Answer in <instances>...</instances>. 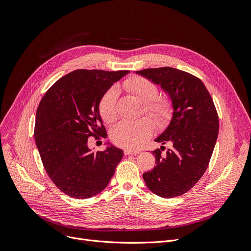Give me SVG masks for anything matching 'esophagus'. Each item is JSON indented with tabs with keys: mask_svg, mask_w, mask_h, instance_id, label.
Segmentation results:
<instances>
[{
	"mask_svg": "<svg viewBox=\"0 0 251 251\" xmlns=\"http://www.w3.org/2000/svg\"><path fill=\"white\" fill-rule=\"evenodd\" d=\"M140 152V151H133V150H125L124 151V153L126 154V155H129V154H137V153H139Z\"/></svg>",
	"mask_w": 251,
	"mask_h": 251,
	"instance_id": "esophagus-1",
	"label": "esophagus"
}]
</instances>
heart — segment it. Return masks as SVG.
Segmentation results:
<instances>
[{
  "label": "heart",
  "instance_id": "b5f03b06",
  "mask_svg": "<svg viewBox=\"0 0 251 251\" xmlns=\"http://www.w3.org/2000/svg\"><path fill=\"white\" fill-rule=\"evenodd\" d=\"M123 88L144 103L143 110L159 128L166 127L173 117L172 101L168 98L157 97V86L142 76H132L123 82ZM116 86L110 87L99 101V112L104 122H113L117 118ZM152 132V123L148 118L136 121H121L115 125L110 133L112 141L121 148L137 149L146 141Z\"/></svg>",
  "mask_w": 251,
  "mask_h": 251
}]
</instances>
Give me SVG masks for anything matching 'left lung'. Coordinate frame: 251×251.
Wrapping results in <instances>:
<instances>
[{
    "label": "left lung",
    "mask_w": 251,
    "mask_h": 251,
    "mask_svg": "<svg viewBox=\"0 0 251 251\" xmlns=\"http://www.w3.org/2000/svg\"><path fill=\"white\" fill-rule=\"evenodd\" d=\"M161 85L173 104V117L164 132L154 139L172 143L152 151L155 166L142 177L149 189L164 199L190 190L204 174L219 133V117L213 99L200 78L171 67L136 71Z\"/></svg>",
    "instance_id": "8db88e82"
}]
</instances>
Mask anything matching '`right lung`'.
Here are the masks:
<instances>
[{
	"label": "right lung",
	"mask_w": 251,
	"mask_h": 251,
	"mask_svg": "<svg viewBox=\"0 0 251 251\" xmlns=\"http://www.w3.org/2000/svg\"><path fill=\"white\" fill-rule=\"evenodd\" d=\"M129 71L75 70L60 78L38 104L34 139L47 174L73 199H90L114 176L123 151L108 143L103 151L87 147L88 137H107L99 101Z\"/></svg>",
	"instance_id": "add662e5"
}]
</instances>
